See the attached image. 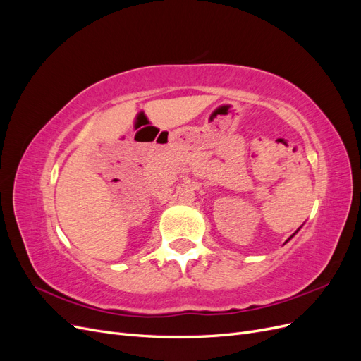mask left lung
Instances as JSON below:
<instances>
[{
  "instance_id": "8db88e82",
  "label": "left lung",
  "mask_w": 361,
  "mask_h": 361,
  "mask_svg": "<svg viewBox=\"0 0 361 361\" xmlns=\"http://www.w3.org/2000/svg\"><path fill=\"white\" fill-rule=\"evenodd\" d=\"M297 232H298V231H297ZM297 232H295V233H297ZM295 233H293V235H295ZM293 235H292V236H293ZM292 236H290V238H292ZM290 238H289V239H290ZM289 239H288V241H289ZM288 241H286V243H288Z\"/></svg>"
}]
</instances>
